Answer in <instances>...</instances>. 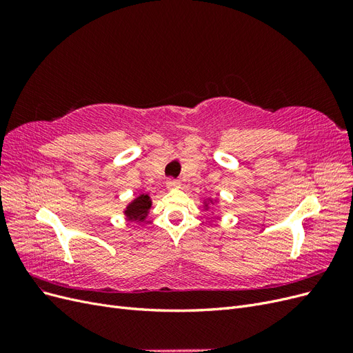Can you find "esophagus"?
<instances>
[{"label":"esophagus","mask_w":353,"mask_h":353,"mask_svg":"<svg viewBox=\"0 0 353 353\" xmlns=\"http://www.w3.org/2000/svg\"><path fill=\"white\" fill-rule=\"evenodd\" d=\"M179 185H181V183H179V181H176V179H168V181H166V187L170 188V190L179 188Z\"/></svg>","instance_id":"34e87169"}]
</instances>
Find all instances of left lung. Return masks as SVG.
I'll list each match as a JSON object with an SVG mask.
<instances>
[{"mask_svg": "<svg viewBox=\"0 0 353 353\" xmlns=\"http://www.w3.org/2000/svg\"><path fill=\"white\" fill-rule=\"evenodd\" d=\"M212 201V200H210ZM205 208H209V205H208V203H205Z\"/></svg>", "mask_w": 353, "mask_h": 353, "instance_id": "8db88e82", "label": "left lung"}]
</instances>
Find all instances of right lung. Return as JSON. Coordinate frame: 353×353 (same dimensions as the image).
<instances>
[{
	"label": "right lung",
	"instance_id": "right-lung-1",
	"mask_svg": "<svg viewBox=\"0 0 353 353\" xmlns=\"http://www.w3.org/2000/svg\"><path fill=\"white\" fill-rule=\"evenodd\" d=\"M152 208V199L148 194H140L137 199H134L130 205L125 209V215L130 221H140L143 222L147 215L148 210Z\"/></svg>",
	"mask_w": 353,
	"mask_h": 353
}]
</instances>
